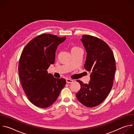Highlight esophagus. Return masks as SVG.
I'll return each instance as SVG.
<instances>
[{"label":"esophagus","mask_w":134,"mask_h":134,"mask_svg":"<svg viewBox=\"0 0 134 134\" xmlns=\"http://www.w3.org/2000/svg\"><path fill=\"white\" fill-rule=\"evenodd\" d=\"M66 81L67 83H72L74 82L73 80H70V79H67Z\"/></svg>","instance_id":"1"}]
</instances>
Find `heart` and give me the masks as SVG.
I'll return each instance as SVG.
<instances>
[{
    "label": "heart",
    "instance_id": "obj_1",
    "mask_svg": "<svg viewBox=\"0 0 134 134\" xmlns=\"http://www.w3.org/2000/svg\"><path fill=\"white\" fill-rule=\"evenodd\" d=\"M79 49H80L79 47H72L71 48V52L74 51L75 50H79Z\"/></svg>",
    "mask_w": 134,
    "mask_h": 134
}]
</instances>
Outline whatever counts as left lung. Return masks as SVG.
<instances>
[{"mask_svg": "<svg viewBox=\"0 0 134 134\" xmlns=\"http://www.w3.org/2000/svg\"><path fill=\"white\" fill-rule=\"evenodd\" d=\"M81 41L87 54L85 69L91 72L90 81L81 85L76 94L77 100L84 106L94 107L108 97L113 86L116 67L113 52L104 41L89 35H83Z\"/></svg>", "mask_w": 134, "mask_h": 134, "instance_id": "1", "label": "left lung"}]
</instances>
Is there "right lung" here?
<instances>
[{"mask_svg": "<svg viewBox=\"0 0 134 134\" xmlns=\"http://www.w3.org/2000/svg\"><path fill=\"white\" fill-rule=\"evenodd\" d=\"M51 34H42L24 47L19 60L18 72L22 88L35 106L46 108L58 98L66 84L64 79L54 78L47 69L54 63L55 51L66 40Z\"/></svg>", "mask_w": 134, "mask_h": 134, "instance_id": "1", "label": "right lung"}]
</instances>
